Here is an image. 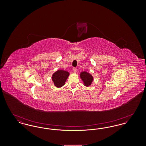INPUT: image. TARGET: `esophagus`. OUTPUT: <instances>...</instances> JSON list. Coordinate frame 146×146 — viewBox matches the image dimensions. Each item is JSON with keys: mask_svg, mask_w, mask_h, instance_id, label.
Returning a JSON list of instances; mask_svg holds the SVG:
<instances>
[{"mask_svg": "<svg viewBox=\"0 0 146 146\" xmlns=\"http://www.w3.org/2000/svg\"><path fill=\"white\" fill-rule=\"evenodd\" d=\"M73 72H74V73H76V71H77V69H76V67H73Z\"/></svg>", "mask_w": 146, "mask_h": 146, "instance_id": "34e87169", "label": "esophagus"}]
</instances>
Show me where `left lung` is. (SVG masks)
Returning <instances> with one entry per match:
<instances>
[{"label":"left lung","mask_w":146,"mask_h":146,"mask_svg":"<svg viewBox=\"0 0 146 146\" xmlns=\"http://www.w3.org/2000/svg\"><path fill=\"white\" fill-rule=\"evenodd\" d=\"M80 76L83 82L84 85L86 86H89L91 85L94 78L89 73L84 71L80 73Z\"/></svg>","instance_id":"obj_1"}]
</instances>
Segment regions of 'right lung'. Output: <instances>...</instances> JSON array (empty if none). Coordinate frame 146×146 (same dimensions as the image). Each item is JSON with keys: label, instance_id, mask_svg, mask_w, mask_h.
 Returning a JSON list of instances; mask_svg holds the SVG:
<instances>
[{"label": "right lung", "instance_id": "right-lung-1", "mask_svg": "<svg viewBox=\"0 0 146 146\" xmlns=\"http://www.w3.org/2000/svg\"><path fill=\"white\" fill-rule=\"evenodd\" d=\"M70 75V73L64 70H58L52 76V80L57 88H61L65 84L66 80Z\"/></svg>", "mask_w": 146, "mask_h": 146}]
</instances>
